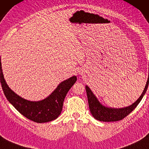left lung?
Masks as SVG:
<instances>
[{
  "label": "left lung",
  "mask_w": 149,
  "mask_h": 149,
  "mask_svg": "<svg viewBox=\"0 0 149 149\" xmlns=\"http://www.w3.org/2000/svg\"><path fill=\"white\" fill-rule=\"evenodd\" d=\"M148 83L149 74L145 88L144 89L143 92L142 93L141 96L139 97V98L134 103H133L132 105L128 106V107H124L122 108H108L103 106L102 104L100 103L98 100L95 96V95L93 94V92L90 90V88L88 86H86L89 108H90L91 114H92L93 117L95 119L100 121L114 122L121 120L124 118L126 116H128L138 106V104L141 101L142 98H143L144 95H145L146 92V90L148 88Z\"/></svg>",
  "instance_id": "1"
}]
</instances>
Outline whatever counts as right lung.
<instances>
[{
  "label": "right lung",
  "instance_id": "add662e5",
  "mask_svg": "<svg viewBox=\"0 0 149 149\" xmlns=\"http://www.w3.org/2000/svg\"><path fill=\"white\" fill-rule=\"evenodd\" d=\"M0 80L3 92L8 101L26 118L37 123H47L56 119L61 114L64 99L68 91L77 80L72 76L62 81L48 97L41 101L33 102L18 96L8 87L4 80L0 58Z\"/></svg>",
  "mask_w": 149,
  "mask_h": 149
}]
</instances>
